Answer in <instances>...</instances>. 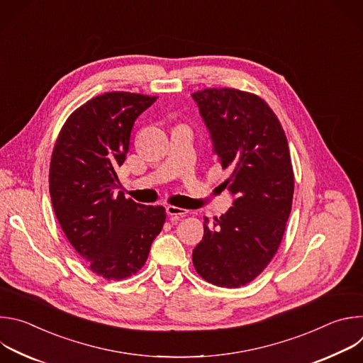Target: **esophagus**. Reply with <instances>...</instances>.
I'll list each match as a JSON object with an SVG mask.
<instances>
[{"mask_svg":"<svg viewBox=\"0 0 363 363\" xmlns=\"http://www.w3.org/2000/svg\"><path fill=\"white\" fill-rule=\"evenodd\" d=\"M167 214L171 217L172 223H177V221H179V218H182V217H185L188 214V210L179 208V206L168 205L167 206Z\"/></svg>","mask_w":363,"mask_h":363,"instance_id":"34e87169","label":"esophagus"}]
</instances>
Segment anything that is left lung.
Segmentation results:
<instances>
[{
  "mask_svg": "<svg viewBox=\"0 0 363 363\" xmlns=\"http://www.w3.org/2000/svg\"><path fill=\"white\" fill-rule=\"evenodd\" d=\"M210 132L213 152L231 171L221 184L233 206L208 225L192 251L196 273L220 287H240L274 257L291 211L294 177L284 130L267 103L237 89L191 94Z\"/></svg>",
  "mask_w": 363,
  "mask_h": 363,
  "instance_id": "8db88e82",
  "label": "left lung"
}]
</instances>
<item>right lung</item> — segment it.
<instances>
[{"label": "right lung", "instance_id": "1", "mask_svg": "<svg viewBox=\"0 0 363 363\" xmlns=\"http://www.w3.org/2000/svg\"><path fill=\"white\" fill-rule=\"evenodd\" d=\"M155 100L129 91L90 99L69 116L51 155L50 196L59 224L89 269L108 280L142 269L167 218L164 206L115 194L133 123Z\"/></svg>", "mask_w": 363, "mask_h": 363}]
</instances>
